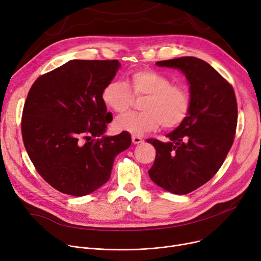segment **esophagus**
<instances>
[{
	"instance_id": "1",
	"label": "esophagus",
	"mask_w": 261,
	"mask_h": 261,
	"mask_svg": "<svg viewBox=\"0 0 261 261\" xmlns=\"http://www.w3.org/2000/svg\"><path fill=\"white\" fill-rule=\"evenodd\" d=\"M132 143L135 144V145H139V144L144 143V140L141 138V136L133 135V136H132Z\"/></svg>"
}]
</instances>
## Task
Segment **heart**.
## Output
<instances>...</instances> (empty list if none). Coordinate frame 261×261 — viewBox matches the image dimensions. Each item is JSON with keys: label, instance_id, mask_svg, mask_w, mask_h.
Returning <instances> with one entry per match:
<instances>
[{"label": "heart", "instance_id": "1", "mask_svg": "<svg viewBox=\"0 0 261 261\" xmlns=\"http://www.w3.org/2000/svg\"><path fill=\"white\" fill-rule=\"evenodd\" d=\"M134 96H146L141 113H128L118 117L114 127L134 135L164 128H175L186 119L190 108V95L183 85L171 84L169 78L152 70H136L126 77V82L112 80L105 86L101 98L116 113L127 112Z\"/></svg>", "mask_w": 261, "mask_h": 261}]
</instances>
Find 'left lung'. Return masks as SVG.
Returning <instances> with one entry per match:
<instances>
[{
  "instance_id": "8db88e82",
  "label": "left lung",
  "mask_w": 261,
  "mask_h": 261,
  "mask_svg": "<svg viewBox=\"0 0 261 261\" xmlns=\"http://www.w3.org/2000/svg\"><path fill=\"white\" fill-rule=\"evenodd\" d=\"M155 64L177 68L185 75L190 108L186 119L166 135L167 143L147 140L156 150L148 173L169 193L185 195L208 182L222 166L236 133V96L228 82L199 58L181 57Z\"/></svg>"
}]
</instances>
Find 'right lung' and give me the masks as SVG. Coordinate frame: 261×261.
<instances>
[{"instance_id": "1", "label": "right lung", "mask_w": 261, "mask_h": 261, "mask_svg": "<svg viewBox=\"0 0 261 261\" xmlns=\"http://www.w3.org/2000/svg\"><path fill=\"white\" fill-rule=\"evenodd\" d=\"M118 60H71L40 76L24 105L22 138L39 174L55 189L89 195L111 176L114 159L131 145L122 131L107 136L112 114L101 93Z\"/></svg>"}]
</instances>
